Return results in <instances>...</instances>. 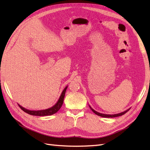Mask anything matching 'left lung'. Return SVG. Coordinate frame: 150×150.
<instances>
[{
	"label": "left lung",
	"mask_w": 150,
	"mask_h": 150,
	"mask_svg": "<svg viewBox=\"0 0 150 150\" xmlns=\"http://www.w3.org/2000/svg\"><path fill=\"white\" fill-rule=\"evenodd\" d=\"M89 106H90V109L91 110V111H93V112L94 113H95L96 115H97L100 116V117H106V118H113V117H119V116H122V115L125 114L126 112H128V111L130 110V108H129V109H128L126 111H123V112H121V113H117V114H114V115H109V114H104V113H99V112H97V111L94 110L93 108H92L90 105H89Z\"/></svg>",
	"instance_id": "1"
}]
</instances>
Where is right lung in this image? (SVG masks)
Here are the masks:
<instances>
[{"mask_svg":"<svg viewBox=\"0 0 150 150\" xmlns=\"http://www.w3.org/2000/svg\"><path fill=\"white\" fill-rule=\"evenodd\" d=\"M68 88V86H66L64 90L62 91L61 95L59 98L58 101L57 102V103L53 106L52 107H51L50 108H47V109L46 110H28L26 108H25L24 107H22L21 106L20 104H18V106L21 108V110H23L24 112H26L28 114L31 115H35V116H47V115H52L57 113L58 111L60 108H61L62 105L63 104V101H64V98L65 96V93H66V89Z\"/></svg>","mask_w":150,"mask_h":150,"instance_id":"right-lung-1","label":"right lung"}]
</instances>
